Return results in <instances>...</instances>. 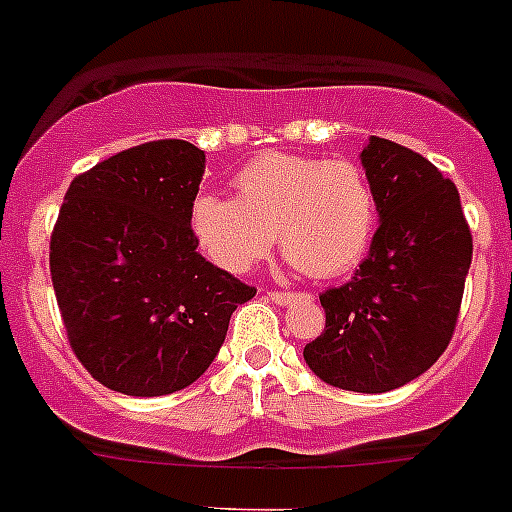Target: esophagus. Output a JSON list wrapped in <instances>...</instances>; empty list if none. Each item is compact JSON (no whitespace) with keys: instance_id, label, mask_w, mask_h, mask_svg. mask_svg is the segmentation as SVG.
<instances>
[{"instance_id":"obj_1","label":"esophagus","mask_w":512,"mask_h":512,"mask_svg":"<svg viewBox=\"0 0 512 512\" xmlns=\"http://www.w3.org/2000/svg\"><path fill=\"white\" fill-rule=\"evenodd\" d=\"M266 300L274 302V305H289V302L297 300V295L295 292H266Z\"/></svg>"}]
</instances>
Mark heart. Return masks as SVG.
I'll return each instance as SVG.
<instances>
[{
  "label": "heart",
  "mask_w": 512,
  "mask_h": 512,
  "mask_svg": "<svg viewBox=\"0 0 512 512\" xmlns=\"http://www.w3.org/2000/svg\"><path fill=\"white\" fill-rule=\"evenodd\" d=\"M235 197H194L189 228L212 264L246 274L279 246L295 269L333 279L372 246L377 197L351 161L266 153L235 174Z\"/></svg>",
  "instance_id": "obj_1"
}]
</instances>
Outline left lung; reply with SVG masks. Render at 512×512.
<instances>
[{
	"mask_svg": "<svg viewBox=\"0 0 512 512\" xmlns=\"http://www.w3.org/2000/svg\"><path fill=\"white\" fill-rule=\"evenodd\" d=\"M361 166L379 228L351 282L320 295L325 330L305 346L315 377L348 392H390L446 351L472 264L454 182L410 148L372 135Z\"/></svg>",
	"mask_w": 512,
	"mask_h": 512,
	"instance_id": "8db88e82",
	"label": "left lung"
}]
</instances>
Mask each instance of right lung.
<instances>
[{"mask_svg":"<svg viewBox=\"0 0 512 512\" xmlns=\"http://www.w3.org/2000/svg\"><path fill=\"white\" fill-rule=\"evenodd\" d=\"M205 151L151 140L71 182L51 235V279L76 359L110 390L179 392L207 372L256 289L197 251L189 210Z\"/></svg>","mask_w":512,"mask_h":512,"instance_id":"1","label":"right lung"}]
</instances>
